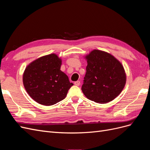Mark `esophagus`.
Here are the masks:
<instances>
[{"label":"esophagus","instance_id":"34e87169","mask_svg":"<svg viewBox=\"0 0 150 150\" xmlns=\"http://www.w3.org/2000/svg\"><path fill=\"white\" fill-rule=\"evenodd\" d=\"M74 84H75L76 86H79V85H80V81H76V82H74Z\"/></svg>","mask_w":150,"mask_h":150}]
</instances>
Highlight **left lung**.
<instances>
[{
  "instance_id": "left-lung-1",
  "label": "left lung",
  "mask_w": 150,
  "mask_h": 150,
  "mask_svg": "<svg viewBox=\"0 0 150 150\" xmlns=\"http://www.w3.org/2000/svg\"><path fill=\"white\" fill-rule=\"evenodd\" d=\"M86 73L82 91L90 100L105 104L121 93L126 75L121 63L111 54L94 49L86 55Z\"/></svg>"
}]
</instances>
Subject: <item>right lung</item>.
Masks as SVG:
<instances>
[{
	"label": "right lung",
	"mask_w": 150,
	"mask_h": 150,
	"mask_svg": "<svg viewBox=\"0 0 150 150\" xmlns=\"http://www.w3.org/2000/svg\"><path fill=\"white\" fill-rule=\"evenodd\" d=\"M62 59L56 54L40 57L25 67L23 84L27 93L39 104L51 106L64 99L73 85L61 71Z\"/></svg>",
	"instance_id": "1"
}]
</instances>
